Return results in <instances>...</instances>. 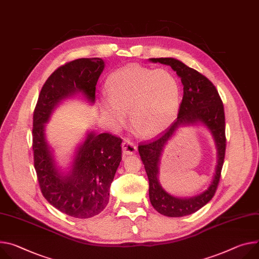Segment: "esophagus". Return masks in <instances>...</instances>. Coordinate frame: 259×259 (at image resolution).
I'll use <instances>...</instances> for the list:
<instances>
[{"label":"esophagus","instance_id":"esophagus-1","mask_svg":"<svg viewBox=\"0 0 259 259\" xmlns=\"http://www.w3.org/2000/svg\"><path fill=\"white\" fill-rule=\"evenodd\" d=\"M122 150H123V155L127 156V155H132L137 151L136 146L131 142L130 139L126 138L123 140L122 143Z\"/></svg>","mask_w":259,"mask_h":259}]
</instances>
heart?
I'll return each instance as SVG.
<instances>
[{
  "mask_svg": "<svg viewBox=\"0 0 259 259\" xmlns=\"http://www.w3.org/2000/svg\"><path fill=\"white\" fill-rule=\"evenodd\" d=\"M102 113L116 125L125 122V111L137 132L156 135L176 119L181 104L177 78L165 69L128 66L113 72L106 81Z\"/></svg>",
  "mask_w": 259,
  "mask_h": 259,
  "instance_id": "1",
  "label": "heart"
}]
</instances>
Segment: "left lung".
Returning <instances> with one entry per match:
<instances>
[{
	"instance_id": "1",
	"label": "left lung",
	"mask_w": 259,
	"mask_h": 259,
	"mask_svg": "<svg viewBox=\"0 0 259 259\" xmlns=\"http://www.w3.org/2000/svg\"><path fill=\"white\" fill-rule=\"evenodd\" d=\"M171 67L184 85L183 100L177 120L151 142L140 144L138 153L149 179V196L158 213L167 217L191 215L204 206L217 190L225 157V115L222 100L215 85L196 70L174 58L150 59ZM204 125L212 134L218 149V165L208 189L192 198H178L168 194L158 181V163L161 153L180 126Z\"/></svg>"
}]
</instances>
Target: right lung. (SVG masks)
Wrapping results in <instances>:
<instances>
[{
  "instance_id": "obj_1",
  "label": "right lung",
  "mask_w": 259,
  "mask_h": 259,
  "mask_svg": "<svg viewBox=\"0 0 259 259\" xmlns=\"http://www.w3.org/2000/svg\"><path fill=\"white\" fill-rule=\"evenodd\" d=\"M100 58L77 59L59 67L43 84L33 115L34 166L45 199L78 219L100 214L109 201V189L122 160V139L109 133L89 131L67 171L56 161L45 127L66 99L81 96L95 103L96 84L104 69Z\"/></svg>"
}]
</instances>
